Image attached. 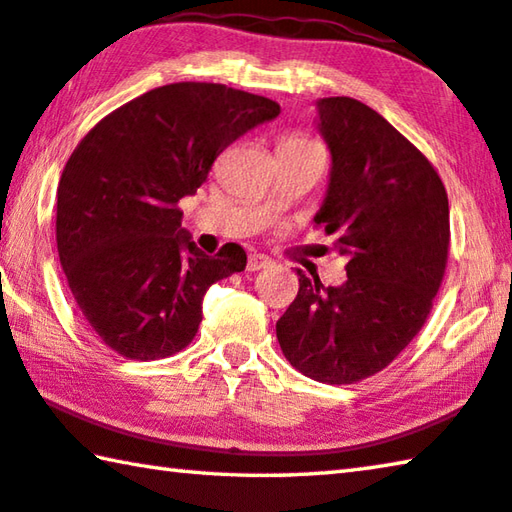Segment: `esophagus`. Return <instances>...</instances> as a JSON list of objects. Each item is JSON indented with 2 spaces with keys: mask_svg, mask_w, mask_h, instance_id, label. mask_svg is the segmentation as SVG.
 Segmentation results:
<instances>
[{
  "mask_svg": "<svg viewBox=\"0 0 512 512\" xmlns=\"http://www.w3.org/2000/svg\"><path fill=\"white\" fill-rule=\"evenodd\" d=\"M273 264V259L271 257H266V255H262V253H253L248 257V264H246V268L250 273H255V271H262V268H268Z\"/></svg>",
  "mask_w": 512,
  "mask_h": 512,
  "instance_id": "esophagus-1",
  "label": "esophagus"
}]
</instances>
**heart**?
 I'll return each mask as SVG.
<instances>
[{"mask_svg": "<svg viewBox=\"0 0 512 512\" xmlns=\"http://www.w3.org/2000/svg\"><path fill=\"white\" fill-rule=\"evenodd\" d=\"M284 144H291V146H314V142L307 140V137H289V140L284 142Z\"/></svg>", "mask_w": 512, "mask_h": 512, "instance_id": "1", "label": "heart"}]
</instances>
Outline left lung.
<instances>
[{
  "mask_svg": "<svg viewBox=\"0 0 512 512\" xmlns=\"http://www.w3.org/2000/svg\"><path fill=\"white\" fill-rule=\"evenodd\" d=\"M332 155L314 221L339 235L348 277L323 287L298 268L300 289L275 332L284 357L323 384L384 370L427 320L449 248V203L431 162L388 121L350 97L316 101Z\"/></svg>",
  "mask_w": 512,
  "mask_h": 512,
  "instance_id": "obj_1",
  "label": "left lung"
}]
</instances>
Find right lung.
Instances as JSON below:
<instances>
[{
  "label": "right lung",
  "instance_id": "1",
  "mask_svg": "<svg viewBox=\"0 0 512 512\" xmlns=\"http://www.w3.org/2000/svg\"><path fill=\"white\" fill-rule=\"evenodd\" d=\"M277 115L257 94L171 83L110 112L74 149L58 185V257L85 320L121 357L187 348L207 289L246 268L237 244L214 257L196 248L178 203L219 153Z\"/></svg>",
  "mask_w": 512,
  "mask_h": 512
}]
</instances>
